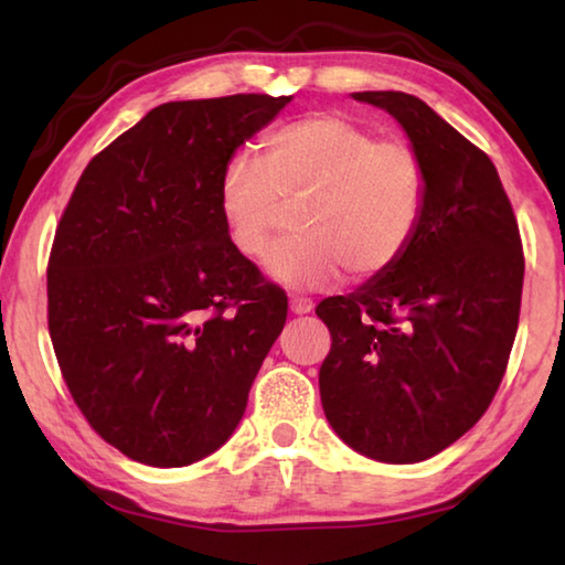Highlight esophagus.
Wrapping results in <instances>:
<instances>
[{
  "mask_svg": "<svg viewBox=\"0 0 565 565\" xmlns=\"http://www.w3.org/2000/svg\"><path fill=\"white\" fill-rule=\"evenodd\" d=\"M291 311L294 313H311L313 311V301L311 299H299V296H294V299H291Z\"/></svg>",
  "mask_w": 565,
  "mask_h": 565,
  "instance_id": "esophagus-1",
  "label": "esophagus"
}]
</instances>
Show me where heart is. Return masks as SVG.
<instances>
[{"label": "heart", "instance_id": "1", "mask_svg": "<svg viewBox=\"0 0 565 565\" xmlns=\"http://www.w3.org/2000/svg\"><path fill=\"white\" fill-rule=\"evenodd\" d=\"M428 167L404 137H376L337 114L271 131L262 161L236 154L218 181L232 246L259 262L303 204L296 242L274 248L266 271L291 289H323L343 271L376 279L404 259L428 206Z\"/></svg>", "mask_w": 565, "mask_h": 565}]
</instances>
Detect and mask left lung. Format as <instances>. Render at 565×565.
<instances>
[{"instance_id":"left-lung-1","label":"left lung","mask_w":565,"mask_h":565,"mask_svg":"<svg viewBox=\"0 0 565 565\" xmlns=\"http://www.w3.org/2000/svg\"><path fill=\"white\" fill-rule=\"evenodd\" d=\"M394 114L428 167V206L394 269L317 306L331 333L321 406L353 451L416 463L458 441L509 366L523 244L486 151L404 92H356Z\"/></svg>"}]
</instances>
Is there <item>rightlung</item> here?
I'll use <instances>...</instances> for the list:
<instances>
[{"label":"right lung","instance_id":"1","mask_svg":"<svg viewBox=\"0 0 565 565\" xmlns=\"http://www.w3.org/2000/svg\"><path fill=\"white\" fill-rule=\"evenodd\" d=\"M291 97L167 102L102 149L72 191L46 266L66 388L104 441L174 468L242 420L286 323L284 289L232 246L218 181Z\"/></svg>","mask_w":565,"mask_h":565}]
</instances>
